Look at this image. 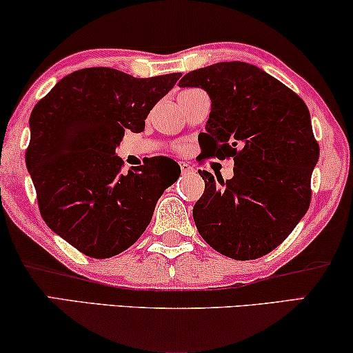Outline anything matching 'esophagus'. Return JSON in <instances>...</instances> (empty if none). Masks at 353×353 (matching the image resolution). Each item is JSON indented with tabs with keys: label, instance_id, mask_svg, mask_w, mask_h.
I'll return each instance as SVG.
<instances>
[{
	"label": "esophagus",
	"instance_id": "obj_1",
	"mask_svg": "<svg viewBox=\"0 0 353 353\" xmlns=\"http://www.w3.org/2000/svg\"><path fill=\"white\" fill-rule=\"evenodd\" d=\"M178 163H180V168H181V172H183V173H190V172H192V167H191L190 163H188V162H183V161H180Z\"/></svg>",
	"mask_w": 353,
	"mask_h": 353
}]
</instances>
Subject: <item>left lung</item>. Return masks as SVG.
<instances>
[{
  "label": "left lung",
  "mask_w": 353,
  "mask_h": 353,
  "mask_svg": "<svg viewBox=\"0 0 353 353\" xmlns=\"http://www.w3.org/2000/svg\"><path fill=\"white\" fill-rule=\"evenodd\" d=\"M178 85L209 93L212 110L199 139L210 157L234 161L226 181L199 170L205 190L192 209L196 228L226 257H263L310 205L320 146L308 108L274 77L241 61L192 70Z\"/></svg>",
  "instance_id": "1"
}]
</instances>
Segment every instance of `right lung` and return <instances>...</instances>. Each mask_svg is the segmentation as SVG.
<instances>
[{"mask_svg": "<svg viewBox=\"0 0 353 353\" xmlns=\"http://www.w3.org/2000/svg\"><path fill=\"white\" fill-rule=\"evenodd\" d=\"M181 74L134 79L110 67L64 77L30 115L26 163L45 223L81 254L114 257L137 243L159 197L180 176L168 157L122 172L125 130H144L149 110Z\"/></svg>", "mask_w": 353, "mask_h": 353, "instance_id": "right-lung-1", "label": "right lung"}]
</instances>
